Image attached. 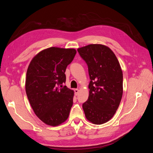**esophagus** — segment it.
<instances>
[{"label":"esophagus","instance_id":"esophagus-1","mask_svg":"<svg viewBox=\"0 0 153 153\" xmlns=\"http://www.w3.org/2000/svg\"><path fill=\"white\" fill-rule=\"evenodd\" d=\"M74 92H75V94L76 96H77L78 94V92H79V90L77 89H74Z\"/></svg>","mask_w":153,"mask_h":153}]
</instances>
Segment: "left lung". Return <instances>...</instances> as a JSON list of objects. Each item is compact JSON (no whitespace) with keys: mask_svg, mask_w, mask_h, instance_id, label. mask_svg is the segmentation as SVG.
I'll return each instance as SVG.
<instances>
[{"mask_svg":"<svg viewBox=\"0 0 153 153\" xmlns=\"http://www.w3.org/2000/svg\"><path fill=\"white\" fill-rule=\"evenodd\" d=\"M86 62L90 78L89 95L83 103L87 120L96 124L108 121L116 112L123 96V71L114 52L105 45L78 48Z\"/></svg>","mask_w":153,"mask_h":153,"instance_id":"left-lung-1","label":"left lung"}]
</instances>
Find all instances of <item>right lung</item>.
I'll return each mask as SVG.
<instances>
[{
    "mask_svg": "<svg viewBox=\"0 0 153 153\" xmlns=\"http://www.w3.org/2000/svg\"><path fill=\"white\" fill-rule=\"evenodd\" d=\"M76 53L73 48L45 49L32 59L27 69V98L38 117L50 126H58L69 117L74 92L61 85L66 82V68Z\"/></svg>",
    "mask_w": 153,
    "mask_h": 153,
    "instance_id": "right-lung-1",
    "label": "right lung"
}]
</instances>
